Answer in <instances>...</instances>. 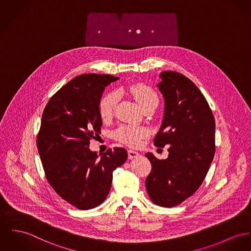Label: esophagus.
<instances>
[{"label":"esophagus","instance_id":"1","mask_svg":"<svg viewBox=\"0 0 251 251\" xmlns=\"http://www.w3.org/2000/svg\"><path fill=\"white\" fill-rule=\"evenodd\" d=\"M139 155L138 154V152H136L135 150H128V157L130 158V159H133V158H135V157H137Z\"/></svg>","mask_w":251,"mask_h":251}]
</instances>
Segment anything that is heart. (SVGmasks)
I'll use <instances>...</instances> for the list:
<instances>
[{
	"instance_id": "heart-1",
	"label": "heart",
	"mask_w": 251,
	"mask_h": 251,
	"mask_svg": "<svg viewBox=\"0 0 251 251\" xmlns=\"http://www.w3.org/2000/svg\"><path fill=\"white\" fill-rule=\"evenodd\" d=\"M127 91L135 97L141 109L146 106L158 103V97L154 90L142 83H137L128 87ZM117 97L115 94H107L101 97L98 102V112L100 117L107 121L114 114ZM148 135L146 129L130 125H121L114 132L115 139L131 147H137L141 144V140Z\"/></svg>"
}]
</instances>
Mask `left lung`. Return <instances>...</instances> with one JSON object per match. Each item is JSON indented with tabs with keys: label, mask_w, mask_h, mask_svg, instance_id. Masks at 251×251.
<instances>
[{
	"label": "left lung",
	"mask_w": 251,
	"mask_h": 251,
	"mask_svg": "<svg viewBox=\"0 0 251 251\" xmlns=\"http://www.w3.org/2000/svg\"><path fill=\"white\" fill-rule=\"evenodd\" d=\"M157 84L164 98V116L154 138L156 147L169 144L168 157L145 154L152 164L145 185L151 201L174 207L201 185L215 154V119L201 92L189 78L162 72Z\"/></svg>",
	"instance_id": "obj_1"
}]
</instances>
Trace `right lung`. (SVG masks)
I'll list each match as a JSON object with an SVG mask.
<instances>
[{"instance_id":"add662e5","label":"right lung","mask_w":251,"mask_h":251,"mask_svg":"<svg viewBox=\"0 0 251 251\" xmlns=\"http://www.w3.org/2000/svg\"><path fill=\"white\" fill-rule=\"evenodd\" d=\"M118 77L84 74L64 85L42 115L37 148L46 177L54 191L78 209L101 204L110 192L113 172L127 159L124 148L98 156L89 149L100 134L98 102L105 88Z\"/></svg>"}]
</instances>
